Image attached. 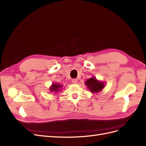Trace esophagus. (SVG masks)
Returning <instances> with one entry per match:
<instances>
[{"label": "esophagus", "instance_id": "1", "mask_svg": "<svg viewBox=\"0 0 146 146\" xmlns=\"http://www.w3.org/2000/svg\"><path fill=\"white\" fill-rule=\"evenodd\" d=\"M72 84H77V80L76 79H74L72 80Z\"/></svg>", "mask_w": 146, "mask_h": 146}]
</instances>
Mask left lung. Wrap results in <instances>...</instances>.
<instances>
[{"label": "left lung", "mask_w": 146, "mask_h": 146, "mask_svg": "<svg viewBox=\"0 0 146 146\" xmlns=\"http://www.w3.org/2000/svg\"><path fill=\"white\" fill-rule=\"evenodd\" d=\"M85 85H87L88 88H89L90 92L97 93L101 91L104 87V83L102 82H98L96 78L92 77L85 82Z\"/></svg>", "instance_id": "1"}]
</instances>
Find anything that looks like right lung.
<instances>
[{
	"label": "right lung",
	"instance_id": "obj_1",
	"mask_svg": "<svg viewBox=\"0 0 146 146\" xmlns=\"http://www.w3.org/2000/svg\"><path fill=\"white\" fill-rule=\"evenodd\" d=\"M61 87H62V85L53 84L50 88V90H51V92H58L60 90H59L60 88H61Z\"/></svg>",
	"mask_w": 146,
	"mask_h": 146
}]
</instances>
